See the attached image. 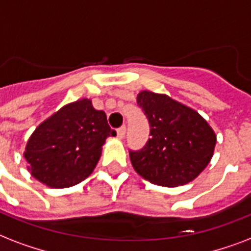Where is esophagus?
Instances as JSON below:
<instances>
[{
  "mask_svg": "<svg viewBox=\"0 0 251 251\" xmlns=\"http://www.w3.org/2000/svg\"><path fill=\"white\" fill-rule=\"evenodd\" d=\"M116 133H118V137H119V139H123L124 137V135H126V127H120L119 129H118V131H116Z\"/></svg>",
  "mask_w": 251,
  "mask_h": 251,
  "instance_id": "1",
  "label": "esophagus"
}]
</instances>
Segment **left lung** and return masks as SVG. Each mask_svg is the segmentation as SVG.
<instances>
[{"instance_id":"8db88e82","label":"left lung","mask_w":251,"mask_h":251,"mask_svg":"<svg viewBox=\"0 0 251 251\" xmlns=\"http://www.w3.org/2000/svg\"><path fill=\"white\" fill-rule=\"evenodd\" d=\"M137 103L151 123V139L129 152L136 173L151 183L183 186L195 179L212 158L216 133L194 108L166 94L140 91Z\"/></svg>"}]
</instances>
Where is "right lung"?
<instances>
[{
	"mask_svg": "<svg viewBox=\"0 0 251 251\" xmlns=\"http://www.w3.org/2000/svg\"><path fill=\"white\" fill-rule=\"evenodd\" d=\"M110 128L103 111L89 98L64 104L39 124L27 140L23 156L35 179L51 188L78 184L94 172Z\"/></svg>",
	"mask_w": 251,
	"mask_h": 251,
	"instance_id": "add662e5",
	"label": "right lung"
}]
</instances>
